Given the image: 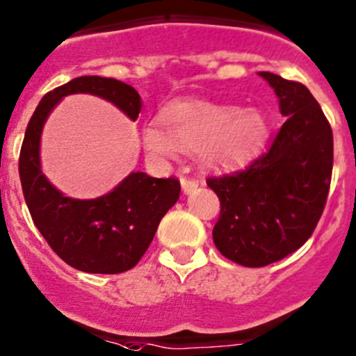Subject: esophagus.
Segmentation results:
<instances>
[{"instance_id": "1", "label": "esophagus", "mask_w": 356, "mask_h": 356, "mask_svg": "<svg viewBox=\"0 0 356 356\" xmlns=\"http://www.w3.org/2000/svg\"><path fill=\"white\" fill-rule=\"evenodd\" d=\"M198 184H200V182H198L197 179L181 177V186H182V191H184V193H191V191H195V189L198 188Z\"/></svg>"}]
</instances>
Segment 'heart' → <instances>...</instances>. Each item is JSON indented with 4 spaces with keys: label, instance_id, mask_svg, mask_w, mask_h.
<instances>
[{
    "label": "heart",
    "instance_id": "heart-1",
    "mask_svg": "<svg viewBox=\"0 0 356 356\" xmlns=\"http://www.w3.org/2000/svg\"><path fill=\"white\" fill-rule=\"evenodd\" d=\"M163 126L149 122L142 129V142L149 154L175 159L181 151H197L198 161L209 170L241 165L260 151L268 124L257 108L241 111L235 105L186 99L168 105Z\"/></svg>",
    "mask_w": 356,
    "mask_h": 356
}]
</instances>
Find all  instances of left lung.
Masks as SVG:
<instances>
[{
  "label": "left lung",
  "mask_w": 356,
  "mask_h": 356,
  "mask_svg": "<svg viewBox=\"0 0 356 356\" xmlns=\"http://www.w3.org/2000/svg\"><path fill=\"white\" fill-rule=\"evenodd\" d=\"M286 118L270 145L248 167L209 177L221 202L216 248L244 267H265L297 251L316 228L330 189L332 128L307 88L260 72Z\"/></svg>",
  "instance_id": "left-lung-1"
}]
</instances>
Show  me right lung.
<instances>
[{
	"mask_svg": "<svg viewBox=\"0 0 356 356\" xmlns=\"http://www.w3.org/2000/svg\"><path fill=\"white\" fill-rule=\"evenodd\" d=\"M75 92L114 103L131 121L142 111L140 95L131 86L98 75L73 79L47 92L29 119L19 156L22 193L33 223L63 261L89 274H119L144 257L161 218L179 200L181 184L175 177L131 172L111 193L92 200L65 197L56 189L42 174L40 138L52 108Z\"/></svg>",
	"mask_w": 356,
	"mask_h": 356,
	"instance_id": "1",
	"label": "right lung"
}]
</instances>
